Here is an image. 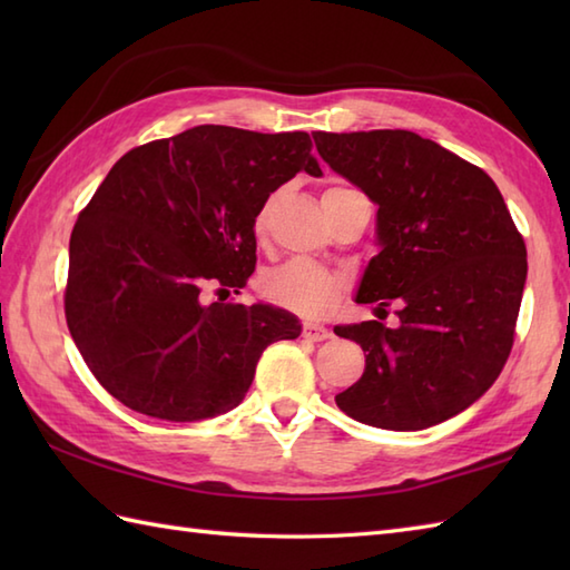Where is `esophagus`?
Returning <instances> with one entry per match:
<instances>
[{"mask_svg": "<svg viewBox=\"0 0 570 570\" xmlns=\"http://www.w3.org/2000/svg\"><path fill=\"white\" fill-rule=\"evenodd\" d=\"M304 337L311 343H323L331 337V331L321 323H304Z\"/></svg>", "mask_w": 570, "mask_h": 570, "instance_id": "34e87169", "label": "esophagus"}]
</instances>
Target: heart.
<instances>
[{"instance_id": "1", "label": "heart", "mask_w": 570, "mask_h": 570, "mask_svg": "<svg viewBox=\"0 0 570 570\" xmlns=\"http://www.w3.org/2000/svg\"><path fill=\"white\" fill-rule=\"evenodd\" d=\"M262 225L264 213H259L257 217V227ZM259 288L264 298H269L276 306L301 313V316H321V313L328 311L335 301L341 298L345 282L341 274L325 269V266L306 259H294L276 266L272 272H266L262 276Z\"/></svg>"}]
</instances>
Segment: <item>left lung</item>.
Returning a JSON list of instances; mask_svg holds the SVG:
<instances>
[{"instance_id": "left-lung-1", "label": "left lung", "mask_w": 570, "mask_h": 570, "mask_svg": "<svg viewBox=\"0 0 570 570\" xmlns=\"http://www.w3.org/2000/svg\"><path fill=\"white\" fill-rule=\"evenodd\" d=\"M321 159L377 205V247L355 301L399 304V325H337L365 350L362 377L335 396L390 431L451 419L500 377L527 284V247L482 168L406 129L313 135Z\"/></svg>"}]
</instances>
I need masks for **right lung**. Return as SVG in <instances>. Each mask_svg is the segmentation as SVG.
<instances>
[{
    "instance_id": "1",
    "label": "right lung",
    "mask_w": 570,
    "mask_h": 570,
    "mask_svg": "<svg viewBox=\"0 0 570 570\" xmlns=\"http://www.w3.org/2000/svg\"><path fill=\"white\" fill-rule=\"evenodd\" d=\"M306 131L200 125L127 151L70 235L66 321L85 365L144 416L200 421L245 399L266 345L301 323L272 304H205L247 284L254 223L298 171L323 176Z\"/></svg>"
}]
</instances>
